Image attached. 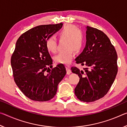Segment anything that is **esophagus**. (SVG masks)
Masks as SVG:
<instances>
[{
  "instance_id": "obj_1",
  "label": "esophagus",
  "mask_w": 127,
  "mask_h": 127,
  "mask_svg": "<svg viewBox=\"0 0 127 127\" xmlns=\"http://www.w3.org/2000/svg\"><path fill=\"white\" fill-rule=\"evenodd\" d=\"M66 74H69L71 73V70L70 69V66H66Z\"/></svg>"
}]
</instances>
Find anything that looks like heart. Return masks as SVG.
I'll return each mask as SVG.
<instances>
[{
  "mask_svg": "<svg viewBox=\"0 0 127 127\" xmlns=\"http://www.w3.org/2000/svg\"><path fill=\"white\" fill-rule=\"evenodd\" d=\"M61 40H65L64 48L66 49L54 57L57 63L67 64L71 62L73 57V51L79 52L84 44V36L82 32L75 26L68 24L65 26L58 32ZM45 46L48 51L55 53L57 51V41L54 36L47 38Z\"/></svg>",
  "mask_w": 127,
  "mask_h": 127,
  "instance_id": "1",
  "label": "heart"
}]
</instances>
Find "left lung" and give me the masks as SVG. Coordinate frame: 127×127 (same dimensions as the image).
<instances>
[{"label": "left lung", "instance_id": "1", "mask_svg": "<svg viewBox=\"0 0 127 127\" xmlns=\"http://www.w3.org/2000/svg\"><path fill=\"white\" fill-rule=\"evenodd\" d=\"M86 29V46L75 59L86 68L80 70L74 66L71 70L79 77L75 95L79 100L89 102L103 97L110 89L118 72V57L110 39L102 31L90 26Z\"/></svg>", "mask_w": 127, "mask_h": 127}]
</instances>
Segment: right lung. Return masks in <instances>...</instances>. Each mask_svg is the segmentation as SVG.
<instances>
[{
  "mask_svg": "<svg viewBox=\"0 0 127 127\" xmlns=\"http://www.w3.org/2000/svg\"><path fill=\"white\" fill-rule=\"evenodd\" d=\"M63 23L40 25L28 30L17 40L11 57L14 79L30 99L46 101L53 98L58 85L66 74L63 64L52 68V59L46 49L47 38L61 29Z\"/></svg>",
  "mask_w": 127,
  "mask_h": 127,
  "instance_id": "add662e5",
  "label": "right lung"
}]
</instances>
